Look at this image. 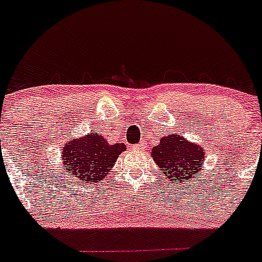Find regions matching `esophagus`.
<instances>
[{
	"label": "esophagus",
	"instance_id": "1",
	"mask_svg": "<svg viewBox=\"0 0 262 262\" xmlns=\"http://www.w3.org/2000/svg\"><path fill=\"white\" fill-rule=\"evenodd\" d=\"M145 148V142H140V144H136V145H133V146H132V149H133V150H142V149Z\"/></svg>",
	"mask_w": 262,
	"mask_h": 262
}]
</instances>
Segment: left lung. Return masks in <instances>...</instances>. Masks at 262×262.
<instances>
[{"instance_id": "8db88e82", "label": "left lung", "mask_w": 262, "mask_h": 262, "mask_svg": "<svg viewBox=\"0 0 262 262\" xmlns=\"http://www.w3.org/2000/svg\"><path fill=\"white\" fill-rule=\"evenodd\" d=\"M150 156L169 181L181 184L201 172L205 150L202 145L190 142L184 136L168 135L151 149Z\"/></svg>"}]
</instances>
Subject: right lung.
I'll use <instances>...</instances> for the list:
<instances>
[{
  "label": "right lung",
  "instance_id": "right-lung-1",
  "mask_svg": "<svg viewBox=\"0 0 262 262\" xmlns=\"http://www.w3.org/2000/svg\"><path fill=\"white\" fill-rule=\"evenodd\" d=\"M124 150V142L109 144L101 135L89 133L63 145L61 160L68 174H73L83 184H94L106 177Z\"/></svg>",
  "mask_w": 262,
  "mask_h": 262
}]
</instances>
